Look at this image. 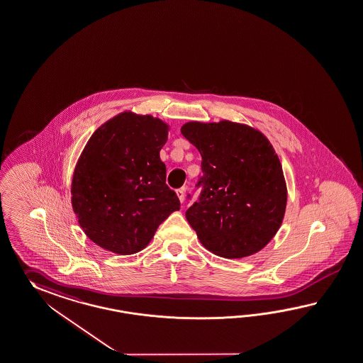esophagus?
<instances>
[{"mask_svg": "<svg viewBox=\"0 0 363 363\" xmlns=\"http://www.w3.org/2000/svg\"><path fill=\"white\" fill-rule=\"evenodd\" d=\"M176 193H177L179 202H181V203H184V201H185V189H178Z\"/></svg>", "mask_w": 363, "mask_h": 363, "instance_id": "34e87169", "label": "esophagus"}]
</instances>
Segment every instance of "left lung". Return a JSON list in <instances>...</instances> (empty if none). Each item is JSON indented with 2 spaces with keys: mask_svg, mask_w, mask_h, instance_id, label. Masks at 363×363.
<instances>
[{
  "mask_svg": "<svg viewBox=\"0 0 363 363\" xmlns=\"http://www.w3.org/2000/svg\"><path fill=\"white\" fill-rule=\"evenodd\" d=\"M181 133L199 150V201L186 219L206 249L224 258L252 256L282 224L287 187L265 135L247 124L189 122Z\"/></svg>",
  "mask_w": 363,
  "mask_h": 363,
  "instance_id": "left-lung-1",
  "label": "left lung"
}]
</instances>
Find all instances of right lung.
Listing matches in <instances>:
<instances>
[{
    "instance_id": "obj_1",
    "label": "right lung",
    "mask_w": 363,
    "mask_h": 363,
    "mask_svg": "<svg viewBox=\"0 0 363 363\" xmlns=\"http://www.w3.org/2000/svg\"><path fill=\"white\" fill-rule=\"evenodd\" d=\"M168 131L159 118L124 111L86 143L73 173L72 207L85 235L99 247L123 256L138 253L179 210L160 159Z\"/></svg>"
}]
</instances>
